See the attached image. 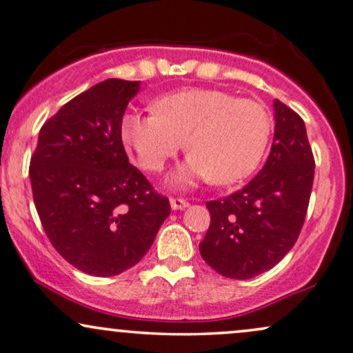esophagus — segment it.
<instances>
[{
	"label": "esophagus",
	"mask_w": 353,
	"mask_h": 353,
	"mask_svg": "<svg viewBox=\"0 0 353 353\" xmlns=\"http://www.w3.org/2000/svg\"><path fill=\"white\" fill-rule=\"evenodd\" d=\"M170 206H172L173 211H178V210H185V208H188L190 203L186 201V199L172 198V199H170Z\"/></svg>",
	"instance_id": "34e87169"
}]
</instances>
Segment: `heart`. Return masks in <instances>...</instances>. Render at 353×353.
<instances>
[{"label": "heart", "instance_id": "obj_1", "mask_svg": "<svg viewBox=\"0 0 353 353\" xmlns=\"http://www.w3.org/2000/svg\"><path fill=\"white\" fill-rule=\"evenodd\" d=\"M157 111L128 112L121 124L125 145L149 172H160L185 147L191 154L170 176L188 188L211 180L230 185L256 168L267 149L272 121L254 99L223 90L190 88L160 98Z\"/></svg>", "mask_w": 353, "mask_h": 353}]
</instances>
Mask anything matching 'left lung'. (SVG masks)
Returning <instances> with one entry per match:
<instances>
[{
	"label": "left lung",
	"mask_w": 353,
	"mask_h": 353,
	"mask_svg": "<svg viewBox=\"0 0 353 353\" xmlns=\"http://www.w3.org/2000/svg\"><path fill=\"white\" fill-rule=\"evenodd\" d=\"M275 134L259 175L242 190L206 203L211 224L199 252L217 273L249 280L273 268L298 241L310 204L314 157L304 121L273 101Z\"/></svg>",
	"instance_id": "obj_1"
}]
</instances>
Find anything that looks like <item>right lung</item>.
<instances>
[{
  "label": "right lung",
  "instance_id": "add662e5",
  "mask_svg": "<svg viewBox=\"0 0 353 353\" xmlns=\"http://www.w3.org/2000/svg\"><path fill=\"white\" fill-rule=\"evenodd\" d=\"M141 81L110 78L52 116L30 159V185L55 250L94 276H114L147 254L170 203L129 163L121 124Z\"/></svg>",
  "mask_w": 353,
  "mask_h": 353
}]
</instances>
